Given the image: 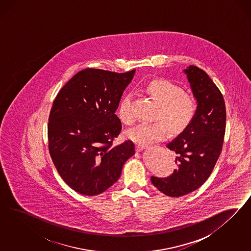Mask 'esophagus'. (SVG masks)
Here are the masks:
<instances>
[{
  "mask_svg": "<svg viewBox=\"0 0 251 251\" xmlns=\"http://www.w3.org/2000/svg\"><path fill=\"white\" fill-rule=\"evenodd\" d=\"M145 148H147V145H136V151L137 152H141L142 150H144Z\"/></svg>",
  "mask_w": 251,
  "mask_h": 251,
  "instance_id": "obj_1",
  "label": "esophagus"
}]
</instances>
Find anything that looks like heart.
Here are the masks:
<instances>
[{
    "instance_id": "heart-1",
    "label": "heart",
    "mask_w": 251,
    "mask_h": 251,
    "mask_svg": "<svg viewBox=\"0 0 251 251\" xmlns=\"http://www.w3.org/2000/svg\"><path fill=\"white\" fill-rule=\"evenodd\" d=\"M145 92L159 106L154 124H141L127 131L126 137L139 145H148L165 140L169 135L180 134L190 126L197 113V102L182 88L166 79H156L145 87ZM118 116L125 125H132L135 117L131 108V96L122 98Z\"/></svg>"
}]
</instances>
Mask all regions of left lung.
Returning <instances> with one entry per match:
<instances>
[{
    "instance_id": "1",
    "label": "left lung",
    "mask_w": 251,
    "mask_h": 251,
    "mask_svg": "<svg viewBox=\"0 0 251 251\" xmlns=\"http://www.w3.org/2000/svg\"><path fill=\"white\" fill-rule=\"evenodd\" d=\"M183 72L196 99L197 113L190 127L167 145L176 154L173 173L151 176L152 185L169 197L189 194L205 182L220 156L226 132V105L218 87L196 66Z\"/></svg>"
}]
</instances>
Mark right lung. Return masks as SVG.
I'll return each mask as SVG.
<instances>
[{"mask_svg": "<svg viewBox=\"0 0 251 251\" xmlns=\"http://www.w3.org/2000/svg\"><path fill=\"white\" fill-rule=\"evenodd\" d=\"M135 70L117 74L88 68L77 73L54 100L49 150L62 179L76 192L95 196L118 181L135 153L131 141L112 146L122 130L115 114Z\"/></svg>", "mask_w": 251, "mask_h": 251, "instance_id": "add662e5", "label": "right lung"}]
</instances>
